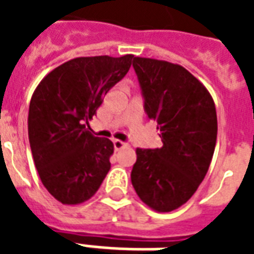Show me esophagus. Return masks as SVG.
Returning <instances> with one entry per match:
<instances>
[{"mask_svg": "<svg viewBox=\"0 0 254 254\" xmlns=\"http://www.w3.org/2000/svg\"><path fill=\"white\" fill-rule=\"evenodd\" d=\"M129 147V144L125 143V141H121V140H114V148L116 151H121L124 148H127Z\"/></svg>", "mask_w": 254, "mask_h": 254, "instance_id": "1", "label": "esophagus"}]
</instances>
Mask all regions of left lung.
Instances as JSON below:
<instances>
[{"label":"left lung","instance_id":"obj_1","mask_svg":"<svg viewBox=\"0 0 254 254\" xmlns=\"http://www.w3.org/2000/svg\"><path fill=\"white\" fill-rule=\"evenodd\" d=\"M149 120L163 147L136 149L132 185L156 212H171L190 198L207 174L218 136V117L205 85L178 64L133 58Z\"/></svg>","mask_w":254,"mask_h":254}]
</instances>
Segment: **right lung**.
Here are the masks:
<instances>
[{
    "label": "right lung",
    "mask_w": 254,
    "mask_h": 254,
    "mask_svg": "<svg viewBox=\"0 0 254 254\" xmlns=\"http://www.w3.org/2000/svg\"><path fill=\"white\" fill-rule=\"evenodd\" d=\"M134 56L77 57L47 73L32 94L28 138L41 181L65 205L87 201L110 170L114 144L88 122Z\"/></svg>",
    "instance_id": "right-lung-1"
}]
</instances>
